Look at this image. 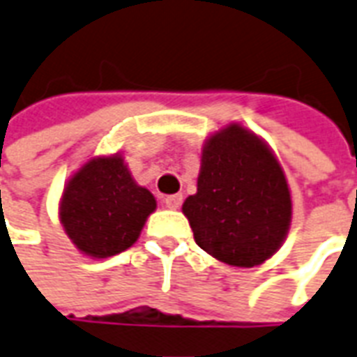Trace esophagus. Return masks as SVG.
Returning a JSON list of instances; mask_svg holds the SVG:
<instances>
[{"instance_id": "1", "label": "esophagus", "mask_w": 357, "mask_h": 357, "mask_svg": "<svg viewBox=\"0 0 357 357\" xmlns=\"http://www.w3.org/2000/svg\"><path fill=\"white\" fill-rule=\"evenodd\" d=\"M163 203L167 208H178L182 205V195L181 194H171L163 197Z\"/></svg>"}]
</instances>
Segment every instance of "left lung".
I'll list each match as a JSON object with an SVG mask.
<instances>
[{
	"label": "left lung",
	"mask_w": 357,
	"mask_h": 357,
	"mask_svg": "<svg viewBox=\"0 0 357 357\" xmlns=\"http://www.w3.org/2000/svg\"><path fill=\"white\" fill-rule=\"evenodd\" d=\"M182 213L203 250L227 265L254 267L286 239L291 197L267 144L231 124L203 146L197 194L184 201Z\"/></svg>",
	"instance_id": "obj_1"
}]
</instances>
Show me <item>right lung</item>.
<instances>
[{
	"label": "right lung",
	"instance_id": "1",
	"mask_svg": "<svg viewBox=\"0 0 357 357\" xmlns=\"http://www.w3.org/2000/svg\"><path fill=\"white\" fill-rule=\"evenodd\" d=\"M154 208V195L135 184L122 156L93 158L67 182L60 220L80 252L109 258L139 239Z\"/></svg>",
	"mask_w": 357,
	"mask_h": 357
}]
</instances>
